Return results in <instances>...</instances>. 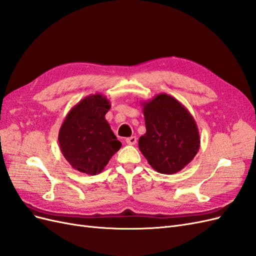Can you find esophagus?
Returning a JSON list of instances; mask_svg holds the SVG:
<instances>
[{"instance_id": "1", "label": "esophagus", "mask_w": 256, "mask_h": 256, "mask_svg": "<svg viewBox=\"0 0 256 256\" xmlns=\"http://www.w3.org/2000/svg\"><path fill=\"white\" fill-rule=\"evenodd\" d=\"M126 143L129 145H134L136 143V136H130L126 138Z\"/></svg>"}]
</instances>
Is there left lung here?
Wrapping results in <instances>:
<instances>
[{"label": "left lung", "instance_id": "obj_1", "mask_svg": "<svg viewBox=\"0 0 256 256\" xmlns=\"http://www.w3.org/2000/svg\"><path fill=\"white\" fill-rule=\"evenodd\" d=\"M146 132L138 148L150 166L161 174L180 172L200 150L196 122L186 106L166 92L142 102Z\"/></svg>", "mask_w": 256, "mask_h": 256}]
</instances>
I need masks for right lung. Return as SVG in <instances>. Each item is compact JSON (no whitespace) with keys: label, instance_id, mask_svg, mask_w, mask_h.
Returning <instances> with one entry per match:
<instances>
[{"label":"right lung","instance_id":"right-lung-1","mask_svg":"<svg viewBox=\"0 0 256 256\" xmlns=\"http://www.w3.org/2000/svg\"><path fill=\"white\" fill-rule=\"evenodd\" d=\"M110 108V102L102 94L88 95L72 108L62 124L60 152L76 171L99 174L122 147L106 120Z\"/></svg>","mask_w":256,"mask_h":256}]
</instances>
